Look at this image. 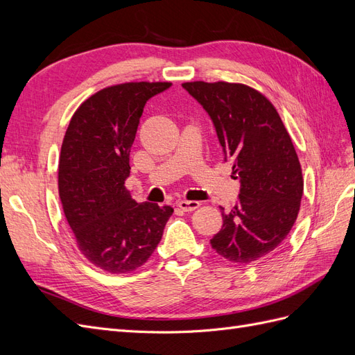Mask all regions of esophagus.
I'll use <instances>...</instances> for the list:
<instances>
[{
    "label": "esophagus",
    "mask_w": 355,
    "mask_h": 355,
    "mask_svg": "<svg viewBox=\"0 0 355 355\" xmlns=\"http://www.w3.org/2000/svg\"><path fill=\"white\" fill-rule=\"evenodd\" d=\"M178 207L182 209L184 211H192L200 207L198 201H189V200H179L178 201Z\"/></svg>",
    "instance_id": "esophagus-1"
}]
</instances>
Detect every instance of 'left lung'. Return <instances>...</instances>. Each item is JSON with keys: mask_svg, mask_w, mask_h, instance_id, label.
<instances>
[{"mask_svg": "<svg viewBox=\"0 0 355 355\" xmlns=\"http://www.w3.org/2000/svg\"><path fill=\"white\" fill-rule=\"evenodd\" d=\"M182 87L209 114L240 180L239 201L222 211V230L210 244L235 263L261 259L287 237L304 194L292 139L272 103L249 85L194 81Z\"/></svg>", "mask_w": 355, "mask_h": 355, "instance_id": "8db88e82", "label": "left lung"}]
</instances>
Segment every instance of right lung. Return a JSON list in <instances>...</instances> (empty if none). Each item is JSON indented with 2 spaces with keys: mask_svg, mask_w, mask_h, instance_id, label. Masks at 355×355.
<instances>
[{
  "mask_svg": "<svg viewBox=\"0 0 355 355\" xmlns=\"http://www.w3.org/2000/svg\"><path fill=\"white\" fill-rule=\"evenodd\" d=\"M170 83H124L83 102L63 137L59 197L89 262L112 274L142 266L163 237L170 206L136 202L124 187L146 102Z\"/></svg>",
  "mask_w": 355,
  "mask_h": 355,
  "instance_id": "add662e5",
  "label": "right lung"
}]
</instances>
